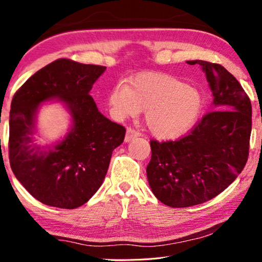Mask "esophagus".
Masks as SVG:
<instances>
[{"mask_svg":"<svg viewBox=\"0 0 262 262\" xmlns=\"http://www.w3.org/2000/svg\"><path fill=\"white\" fill-rule=\"evenodd\" d=\"M139 136V133L135 132L134 129H132V128H128L126 130V136H125V142L128 143V142H130L133 139H135V137Z\"/></svg>","mask_w":262,"mask_h":262,"instance_id":"esophagus-1","label":"esophagus"}]
</instances>
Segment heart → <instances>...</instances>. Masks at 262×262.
Instances as JSON below:
<instances>
[{"mask_svg":"<svg viewBox=\"0 0 262 262\" xmlns=\"http://www.w3.org/2000/svg\"><path fill=\"white\" fill-rule=\"evenodd\" d=\"M107 103L115 118L135 117L145 111V122L159 140H174L192 129L205 106V96L194 85L163 73H142L128 84L114 86Z\"/></svg>","mask_w":262,"mask_h":262,"instance_id":"b5f03b06","label":"heart"}]
</instances>
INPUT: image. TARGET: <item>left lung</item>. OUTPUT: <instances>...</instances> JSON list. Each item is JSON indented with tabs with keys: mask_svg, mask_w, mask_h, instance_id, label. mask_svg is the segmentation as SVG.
<instances>
[{
	"mask_svg": "<svg viewBox=\"0 0 262 262\" xmlns=\"http://www.w3.org/2000/svg\"><path fill=\"white\" fill-rule=\"evenodd\" d=\"M200 64L212 94V104L190 134L178 141L150 142L147 166L150 188L159 201L173 208L211 200L231 185L247 162L252 106L233 75L221 64Z\"/></svg>",
	"mask_w": 262,
	"mask_h": 262,
	"instance_id": "left-lung-1",
	"label": "left lung"
}]
</instances>
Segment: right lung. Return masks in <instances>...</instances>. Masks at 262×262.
Instances as JSON below:
<instances>
[{
	"instance_id": "obj_1",
	"label": "right lung",
	"mask_w": 262,
	"mask_h": 262,
	"mask_svg": "<svg viewBox=\"0 0 262 262\" xmlns=\"http://www.w3.org/2000/svg\"><path fill=\"white\" fill-rule=\"evenodd\" d=\"M106 67L60 59L32 75L16 92L9 119V159L17 180L43 205L74 209L99 189L113 150L126 129L101 114L89 95ZM57 101L71 117L69 132L38 143L42 103Z\"/></svg>"
}]
</instances>
